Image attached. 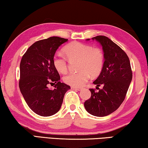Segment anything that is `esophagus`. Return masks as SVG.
I'll return each instance as SVG.
<instances>
[{
    "label": "esophagus",
    "mask_w": 148,
    "mask_h": 148,
    "mask_svg": "<svg viewBox=\"0 0 148 148\" xmlns=\"http://www.w3.org/2000/svg\"><path fill=\"white\" fill-rule=\"evenodd\" d=\"M71 89L74 90H77V91H80V90L82 89V88H80V87H71Z\"/></svg>",
    "instance_id": "obj_1"
}]
</instances>
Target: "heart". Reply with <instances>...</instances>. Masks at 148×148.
Instances as JSON below:
<instances>
[{
	"mask_svg": "<svg viewBox=\"0 0 148 148\" xmlns=\"http://www.w3.org/2000/svg\"><path fill=\"white\" fill-rule=\"evenodd\" d=\"M64 53L69 59H78L77 72H71L63 77L64 83L72 87H82L88 81L90 74L96 76L101 73L104 63V56L99 47H92L89 45L74 42L63 48ZM53 64L57 71L61 74L66 72V60L61 55L53 57Z\"/></svg>",
	"mask_w": 148,
	"mask_h": 148,
	"instance_id": "1",
	"label": "heart"
}]
</instances>
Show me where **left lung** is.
<instances>
[{
  "label": "left lung",
  "mask_w": 148,
  "mask_h": 148,
  "mask_svg": "<svg viewBox=\"0 0 148 148\" xmlns=\"http://www.w3.org/2000/svg\"><path fill=\"white\" fill-rule=\"evenodd\" d=\"M92 40L102 46L104 63L101 74L93 82L99 91L89 89L91 96L84 102V106L92 116L104 117L116 111L123 102L132 73L129 57L119 46L104 36H97ZM101 85L103 88L100 90L98 87Z\"/></svg>",
  "instance_id": "obj_1"
}]
</instances>
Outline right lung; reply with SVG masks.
Segmentation results:
<instances>
[{"label":"right lung","mask_w":148,"mask_h":148,"mask_svg":"<svg viewBox=\"0 0 148 148\" xmlns=\"http://www.w3.org/2000/svg\"><path fill=\"white\" fill-rule=\"evenodd\" d=\"M68 39L58 36L37 41L29 47L20 62L19 86L27 105L34 113L47 117L61 108L64 94L71 87L59 82L60 76L53 64L59 47ZM56 83L53 90L47 87Z\"/></svg>","instance_id":"1"}]
</instances>
